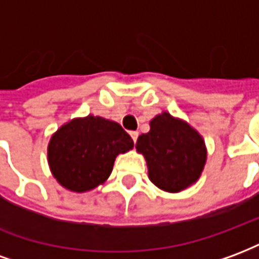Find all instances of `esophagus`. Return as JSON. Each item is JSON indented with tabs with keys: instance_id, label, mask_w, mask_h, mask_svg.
Instances as JSON below:
<instances>
[{
	"instance_id": "1",
	"label": "esophagus",
	"mask_w": 259,
	"mask_h": 259,
	"mask_svg": "<svg viewBox=\"0 0 259 259\" xmlns=\"http://www.w3.org/2000/svg\"><path fill=\"white\" fill-rule=\"evenodd\" d=\"M130 136H132V139H133V141H137V137H139V132H130Z\"/></svg>"
}]
</instances>
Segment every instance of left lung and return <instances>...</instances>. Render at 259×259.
<instances>
[{
  "label": "left lung",
  "instance_id": "1",
  "mask_svg": "<svg viewBox=\"0 0 259 259\" xmlns=\"http://www.w3.org/2000/svg\"><path fill=\"white\" fill-rule=\"evenodd\" d=\"M136 150L146 158L150 180L169 193H179L195 183L206 161L200 133L168 112L152 119L150 132L139 136Z\"/></svg>",
  "mask_w": 259,
  "mask_h": 259
}]
</instances>
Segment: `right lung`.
Segmentation results:
<instances>
[{
	"instance_id": "right-lung-1",
	"label": "right lung",
	"mask_w": 259,
	"mask_h": 259,
	"mask_svg": "<svg viewBox=\"0 0 259 259\" xmlns=\"http://www.w3.org/2000/svg\"><path fill=\"white\" fill-rule=\"evenodd\" d=\"M133 148V140L116 122L89 115L61 126L48 144V165L65 189L84 193L102 185L115 158Z\"/></svg>"
}]
</instances>
